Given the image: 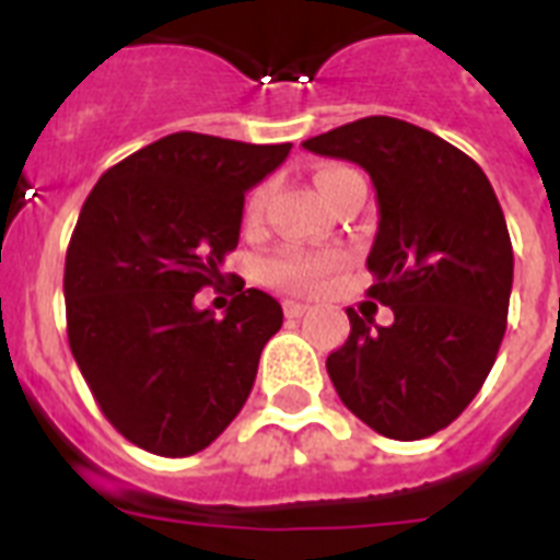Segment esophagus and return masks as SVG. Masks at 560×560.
Returning a JSON list of instances; mask_svg holds the SVG:
<instances>
[{
	"instance_id": "esophagus-1",
	"label": "esophagus",
	"mask_w": 560,
	"mask_h": 560,
	"mask_svg": "<svg viewBox=\"0 0 560 560\" xmlns=\"http://www.w3.org/2000/svg\"><path fill=\"white\" fill-rule=\"evenodd\" d=\"M284 314H288L290 319H299L302 314H307V305L305 302H293V299H288V302H284Z\"/></svg>"
}]
</instances>
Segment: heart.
<instances>
[{
  "label": "heart",
  "mask_w": 560,
  "mask_h": 560,
  "mask_svg": "<svg viewBox=\"0 0 560 560\" xmlns=\"http://www.w3.org/2000/svg\"><path fill=\"white\" fill-rule=\"evenodd\" d=\"M351 174L349 168H323L316 174V188L319 191H328L331 188L334 179L346 177ZM264 191H255L249 197V214L261 209ZM337 255H302V253H288L276 258V261L267 264V270L264 276L272 281V284H279V288L288 290H314L316 284H323L334 270H337Z\"/></svg>",
  "instance_id": "b5f03b06"
}]
</instances>
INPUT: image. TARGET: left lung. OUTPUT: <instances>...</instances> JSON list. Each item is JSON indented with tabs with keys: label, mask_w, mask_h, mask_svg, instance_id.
<instances>
[{
	"label": "left lung",
	"mask_w": 560,
	"mask_h": 560,
	"mask_svg": "<svg viewBox=\"0 0 560 560\" xmlns=\"http://www.w3.org/2000/svg\"><path fill=\"white\" fill-rule=\"evenodd\" d=\"M302 148L372 177L369 296L395 316L349 311V340L325 360L334 389L386 439L439 433L482 389L505 334L514 253L494 188L459 148L400 118H360Z\"/></svg>",
	"instance_id": "8db88e82"
}]
</instances>
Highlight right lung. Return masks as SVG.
Here are the masks:
<instances>
[{"mask_svg":"<svg viewBox=\"0 0 560 560\" xmlns=\"http://www.w3.org/2000/svg\"><path fill=\"white\" fill-rule=\"evenodd\" d=\"M293 144L171 133L95 183L69 241L66 325L118 433L156 456L209 447L249 398L281 305L237 288L223 319L194 296L241 237L244 194Z\"/></svg>","mask_w":560,"mask_h":560,"instance_id":"add662e5","label":"right lung"}]
</instances>
